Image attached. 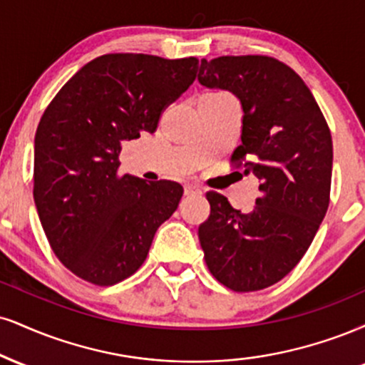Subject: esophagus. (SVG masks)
<instances>
[{"instance_id": "obj_1", "label": "esophagus", "mask_w": 365, "mask_h": 365, "mask_svg": "<svg viewBox=\"0 0 365 365\" xmlns=\"http://www.w3.org/2000/svg\"><path fill=\"white\" fill-rule=\"evenodd\" d=\"M197 194H202V190L195 185V183H185V195H197Z\"/></svg>"}]
</instances>
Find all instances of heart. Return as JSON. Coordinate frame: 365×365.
<instances>
[{"mask_svg":"<svg viewBox=\"0 0 365 365\" xmlns=\"http://www.w3.org/2000/svg\"><path fill=\"white\" fill-rule=\"evenodd\" d=\"M209 93H216V91H209Z\"/></svg>","mask_w":365,"mask_h":365,"instance_id":"b5f03b06","label":"heart"}]
</instances>
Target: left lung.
I'll list each match as a JSON object with an SVG mask.
<instances>
[{
    "label": "left lung",
    "instance_id": "8db88e82",
    "mask_svg": "<svg viewBox=\"0 0 365 365\" xmlns=\"http://www.w3.org/2000/svg\"><path fill=\"white\" fill-rule=\"evenodd\" d=\"M199 83L230 90L243 108L241 144L231 165L260 180V197L241 214L207 192L210 214L199 226L210 274L235 292L277 284L308 252L330 204L333 144L301 76L270 56L202 59Z\"/></svg>",
    "mask_w": 365,
    "mask_h": 365
}]
</instances>
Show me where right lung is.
Returning a JSON list of instances; mask_svg holds the SVG:
<instances>
[{
	"label": "right lung",
	"instance_id": "add662e5",
	"mask_svg": "<svg viewBox=\"0 0 365 365\" xmlns=\"http://www.w3.org/2000/svg\"><path fill=\"white\" fill-rule=\"evenodd\" d=\"M197 57L118 52L83 66L38 122L34 199L52 252L86 282L113 285L146 260L155 232L178 207L177 182L118 175L124 140L153 134L195 80Z\"/></svg>",
	"mask_w": 365,
	"mask_h": 365
}]
</instances>
